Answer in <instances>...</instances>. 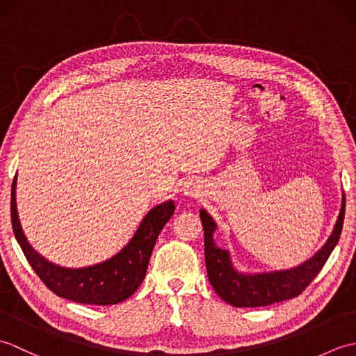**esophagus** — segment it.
Segmentation results:
<instances>
[{
  "label": "esophagus",
  "instance_id": "1",
  "mask_svg": "<svg viewBox=\"0 0 356 356\" xmlns=\"http://www.w3.org/2000/svg\"><path fill=\"white\" fill-rule=\"evenodd\" d=\"M182 190H184V194L190 195V197H195V195L200 194V186H197L194 182H186Z\"/></svg>",
  "mask_w": 356,
  "mask_h": 356
}]
</instances>
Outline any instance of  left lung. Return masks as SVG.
<instances>
[{"label":"left lung","mask_w":356,"mask_h":356,"mask_svg":"<svg viewBox=\"0 0 356 356\" xmlns=\"http://www.w3.org/2000/svg\"><path fill=\"white\" fill-rule=\"evenodd\" d=\"M346 197L343 194L341 209L330 237L318 252L311 259L292 269L263 272V274H245L234 268L228 249L216 245L214 232L217 225L205 209H200V220L205 236V261L209 283L226 303L236 307H261L280 301L291 300L303 292L318 275L324 263L334 251L343 229Z\"/></svg>","instance_id":"1"}]
</instances>
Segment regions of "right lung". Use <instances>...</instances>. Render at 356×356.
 Segmentation results:
<instances>
[{"label": "right lung", "instance_id": "add662e5", "mask_svg": "<svg viewBox=\"0 0 356 356\" xmlns=\"http://www.w3.org/2000/svg\"><path fill=\"white\" fill-rule=\"evenodd\" d=\"M174 202L156 205L142 218L131 240L111 259L87 268H64L44 259L22 232L17 209V176L12 184V228L30 266L58 297L82 305H118L133 295L147 275L159 234L174 214Z\"/></svg>", "mask_w": 356, "mask_h": 356}]
</instances>
